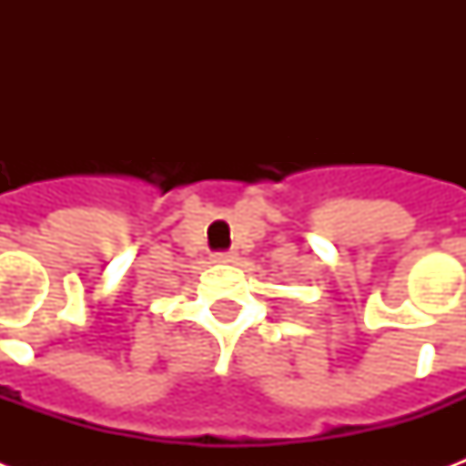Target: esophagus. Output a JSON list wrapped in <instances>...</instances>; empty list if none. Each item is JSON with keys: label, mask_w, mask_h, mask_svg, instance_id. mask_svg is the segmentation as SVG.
<instances>
[{"label": "esophagus", "mask_w": 466, "mask_h": 466, "mask_svg": "<svg viewBox=\"0 0 466 466\" xmlns=\"http://www.w3.org/2000/svg\"><path fill=\"white\" fill-rule=\"evenodd\" d=\"M237 261V254L234 251H219V254L212 256V263H219V266H229V263Z\"/></svg>", "instance_id": "34e87169"}]
</instances>
